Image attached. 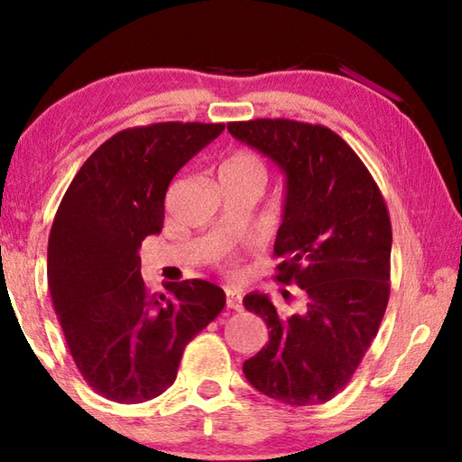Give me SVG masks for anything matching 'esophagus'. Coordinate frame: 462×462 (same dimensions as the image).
I'll use <instances>...</instances> for the list:
<instances>
[{"instance_id":"obj_1","label":"esophagus","mask_w":462,"mask_h":462,"mask_svg":"<svg viewBox=\"0 0 462 462\" xmlns=\"http://www.w3.org/2000/svg\"><path fill=\"white\" fill-rule=\"evenodd\" d=\"M226 306L234 311L242 310V295L236 291V289H226Z\"/></svg>"}]
</instances>
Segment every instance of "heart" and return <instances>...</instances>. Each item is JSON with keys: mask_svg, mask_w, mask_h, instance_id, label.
Listing matches in <instances>:
<instances>
[{"mask_svg": "<svg viewBox=\"0 0 462 462\" xmlns=\"http://www.w3.org/2000/svg\"><path fill=\"white\" fill-rule=\"evenodd\" d=\"M222 175L224 177H238V179H254L264 185L267 179V167L259 154L250 151H234L226 156L222 162Z\"/></svg>", "mask_w": 462, "mask_h": 462, "instance_id": "1", "label": "heart"}]
</instances>
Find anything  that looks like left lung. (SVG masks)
Returning a JSON list of instances; mask_svg holds the SVG:
<instances>
[{
    "instance_id": "obj_1",
    "label": "left lung",
    "mask_w": 462,
    "mask_h": 462,
    "mask_svg": "<svg viewBox=\"0 0 462 462\" xmlns=\"http://www.w3.org/2000/svg\"><path fill=\"white\" fill-rule=\"evenodd\" d=\"M230 134L285 175L275 281L303 289L306 306L281 316L269 295L245 308L269 342L245 361V377L287 405L330 402L353 377L389 301L391 222L369 169L330 128L295 120L230 122ZM287 295V293H283Z\"/></svg>"
}]
</instances>
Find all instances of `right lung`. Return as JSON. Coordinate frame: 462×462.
Masks as SVG:
<instances>
[{"label": "right lung", "instance_id": "obj_1", "mask_svg": "<svg viewBox=\"0 0 462 462\" xmlns=\"http://www.w3.org/2000/svg\"><path fill=\"white\" fill-rule=\"evenodd\" d=\"M224 124L161 122L106 140L69 185L49 236V289L67 346L88 385L143 403L173 385L183 350L226 306L209 281L151 293L138 248L165 220V195Z\"/></svg>", "mask_w": 462, "mask_h": 462}]
</instances>
